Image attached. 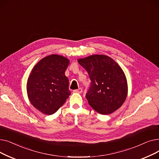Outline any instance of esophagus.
<instances>
[{
  "mask_svg": "<svg viewBox=\"0 0 159 159\" xmlns=\"http://www.w3.org/2000/svg\"><path fill=\"white\" fill-rule=\"evenodd\" d=\"M74 92H75V93H82V88H79L78 89H75V90H74L73 91Z\"/></svg>",
  "mask_w": 159,
  "mask_h": 159,
  "instance_id": "esophagus-1",
  "label": "esophagus"
}]
</instances>
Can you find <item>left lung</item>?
I'll return each instance as SVG.
<instances>
[{
    "label": "left lung",
    "instance_id": "1",
    "mask_svg": "<svg viewBox=\"0 0 159 159\" xmlns=\"http://www.w3.org/2000/svg\"><path fill=\"white\" fill-rule=\"evenodd\" d=\"M91 80L86 97L91 107L101 115H110L122 106L128 95L126 77L120 66L105 55L79 58Z\"/></svg>",
    "mask_w": 159,
    "mask_h": 159
}]
</instances>
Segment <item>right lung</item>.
Returning a JSON list of instances; mask_svg holds the SVG:
<instances>
[{"mask_svg": "<svg viewBox=\"0 0 159 159\" xmlns=\"http://www.w3.org/2000/svg\"><path fill=\"white\" fill-rule=\"evenodd\" d=\"M69 64L68 58L52 54L42 58L32 69L27 80V95L32 106L43 114L55 113L71 95L65 75Z\"/></svg>", "mask_w": 159, "mask_h": 159, "instance_id": "obj_1", "label": "right lung"}]
</instances>
